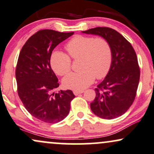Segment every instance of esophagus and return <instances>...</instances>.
<instances>
[{
  "label": "esophagus",
  "mask_w": 154,
  "mask_h": 154,
  "mask_svg": "<svg viewBox=\"0 0 154 154\" xmlns=\"http://www.w3.org/2000/svg\"><path fill=\"white\" fill-rule=\"evenodd\" d=\"M84 93V91L83 90H81V91H76V90H75V91H73V94H75V96L80 94H82Z\"/></svg>",
  "instance_id": "34e87169"
}]
</instances>
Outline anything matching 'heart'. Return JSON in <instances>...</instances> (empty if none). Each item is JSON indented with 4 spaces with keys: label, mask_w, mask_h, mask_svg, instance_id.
Masks as SVG:
<instances>
[{
    "label": "heart",
    "mask_w": 154,
    "mask_h": 154,
    "mask_svg": "<svg viewBox=\"0 0 154 154\" xmlns=\"http://www.w3.org/2000/svg\"><path fill=\"white\" fill-rule=\"evenodd\" d=\"M66 49L69 56L55 50L50 57L52 70L65 75L71 69V57L81 59L80 72L71 73L64 78L63 84L70 89H84L93 83L95 77L104 79L109 73L112 60V48L105 38L77 35L68 42Z\"/></svg>",
    "instance_id": "heart-1"
}]
</instances>
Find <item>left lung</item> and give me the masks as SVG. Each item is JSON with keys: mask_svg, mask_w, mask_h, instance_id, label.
<instances>
[{"mask_svg": "<svg viewBox=\"0 0 154 154\" xmlns=\"http://www.w3.org/2000/svg\"><path fill=\"white\" fill-rule=\"evenodd\" d=\"M83 32L105 38L112 48L111 68L104 80L95 88L96 97L90 106L101 118H116L128 111L136 96L140 80L136 53L122 34L109 27H96Z\"/></svg>", "mask_w": 154, "mask_h": 154, "instance_id": "1", "label": "left lung"}]
</instances>
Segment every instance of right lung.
Wrapping results in <instances>:
<instances>
[{
  "mask_svg": "<svg viewBox=\"0 0 154 154\" xmlns=\"http://www.w3.org/2000/svg\"><path fill=\"white\" fill-rule=\"evenodd\" d=\"M74 32L38 31L21 48L16 68L17 91L32 116L48 123H57L69 113L75 95L71 90L54 93L58 79L50 66L54 48Z\"/></svg>",
  "mask_w": 154,
  "mask_h": 154,
  "instance_id": "add662e5",
  "label": "right lung"
}]
</instances>
